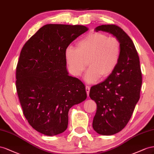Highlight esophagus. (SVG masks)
<instances>
[{"label":"esophagus","instance_id":"obj_1","mask_svg":"<svg viewBox=\"0 0 154 154\" xmlns=\"http://www.w3.org/2000/svg\"><path fill=\"white\" fill-rule=\"evenodd\" d=\"M90 86H86V93L88 94V95H89V93H90Z\"/></svg>","mask_w":154,"mask_h":154}]
</instances>
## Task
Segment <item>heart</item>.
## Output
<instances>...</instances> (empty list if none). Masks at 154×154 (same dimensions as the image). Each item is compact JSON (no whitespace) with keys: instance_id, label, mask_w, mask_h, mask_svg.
Wrapping results in <instances>:
<instances>
[{"instance_id":"b5f03b06","label":"heart","mask_w":154,"mask_h":154,"mask_svg":"<svg viewBox=\"0 0 154 154\" xmlns=\"http://www.w3.org/2000/svg\"><path fill=\"white\" fill-rule=\"evenodd\" d=\"M121 54L120 41L100 32L87 34L77 42V48L69 46L65 50L66 61L73 76H81L88 63L90 68L85 75L87 83L110 75L117 66Z\"/></svg>"}]
</instances>
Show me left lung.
<instances>
[{"instance_id": "1", "label": "left lung", "mask_w": 154, "mask_h": 154, "mask_svg": "<svg viewBox=\"0 0 154 154\" xmlns=\"http://www.w3.org/2000/svg\"><path fill=\"white\" fill-rule=\"evenodd\" d=\"M95 31L112 34L121 45L116 69L90 91V98L97 104L93 128L100 135H112L121 131L130 119L140 98L142 74L134 44L123 30L116 25L107 24L97 26Z\"/></svg>"}]
</instances>
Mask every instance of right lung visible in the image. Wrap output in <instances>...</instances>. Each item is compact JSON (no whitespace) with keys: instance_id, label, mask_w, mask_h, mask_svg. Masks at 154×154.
Instances as JSON below:
<instances>
[{"instance_id":"obj_1","label":"right lung","mask_w":154,"mask_h":154,"mask_svg":"<svg viewBox=\"0 0 154 154\" xmlns=\"http://www.w3.org/2000/svg\"><path fill=\"white\" fill-rule=\"evenodd\" d=\"M88 30L82 25L43 26L26 42L16 69V88L29 125L44 135L66 130L68 112L86 100L85 86L69 75L65 50Z\"/></svg>"}]
</instances>
